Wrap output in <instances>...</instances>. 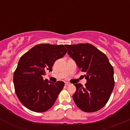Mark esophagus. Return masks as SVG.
Segmentation results:
<instances>
[{
	"label": "esophagus",
	"mask_w": 130,
	"mask_h": 130,
	"mask_svg": "<svg viewBox=\"0 0 130 130\" xmlns=\"http://www.w3.org/2000/svg\"><path fill=\"white\" fill-rule=\"evenodd\" d=\"M70 83H68V82H66V83H65V86H70Z\"/></svg>",
	"instance_id": "esophagus-1"
}]
</instances>
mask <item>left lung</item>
Here are the masks:
<instances>
[{
  "instance_id": "8db88e82",
  "label": "left lung",
  "mask_w": 130,
  "mask_h": 130,
  "mask_svg": "<svg viewBox=\"0 0 130 130\" xmlns=\"http://www.w3.org/2000/svg\"><path fill=\"white\" fill-rule=\"evenodd\" d=\"M68 54L80 70L86 72V87L74 84L73 99L77 107L84 112H95L103 108L109 99L115 86L114 70L103 52L89 43L65 44Z\"/></svg>"
}]
</instances>
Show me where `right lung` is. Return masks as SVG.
Masks as SVG:
<instances>
[{
	"label": "right lung",
	"mask_w": 130,
	"mask_h": 130,
	"mask_svg": "<svg viewBox=\"0 0 130 130\" xmlns=\"http://www.w3.org/2000/svg\"><path fill=\"white\" fill-rule=\"evenodd\" d=\"M63 44H40L21 57L13 77L15 94L21 103L31 111L45 112L53 106L64 87L43 80L46 72L52 71L55 61L66 54Z\"/></svg>",
	"instance_id": "right-lung-1"
}]
</instances>
